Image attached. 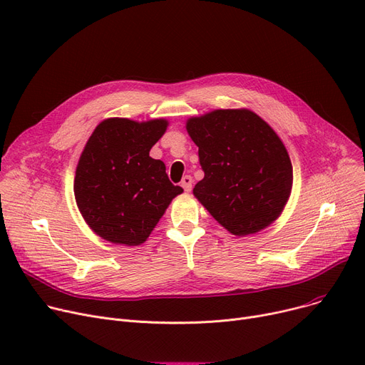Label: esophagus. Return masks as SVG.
Masks as SVG:
<instances>
[{"label":"esophagus","mask_w":365,"mask_h":365,"mask_svg":"<svg viewBox=\"0 0 365 365\" xmlns=\"http://www.w3.org/2000/svg\"><path fill=\"white\" fill-rule=\"evenodd\" d=\"M182 187L186 190V192H190V189H192V178L190 176H185L180 182Z\"/></svg>","instance_id":"esophagus-1"}]
</instances>
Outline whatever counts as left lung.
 Returning <instances> with one entry per match:
<instances>
[{
    "label": "left lung",
    "instance_id": "8db88e82",
    "mask_svg": "<svg viewBox=\"0 0 365 365\" xmlns=\"http://www.w3.org/2000/svg\"><path fill=\"white\" fill-rule=\"evenodd\" d=\"M204 179L195 198L234 235L256 234L279 217L293 167L271 125L248 109H217L189 118Z\"/></svg>",
    "mask_w": 365,
    "mask_h": 365
}]
</instances>
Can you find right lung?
Listing matches in <instances>:
<instances>
[{"label":"right lung","instance_id":"right-lung-1","mask_svg":"<svg viewBox=\"0 0 365 365\" xmlns=\"http://www.w3.org/2000/svg\"><path fill=\"white\" fill-rule=\"evenodd\" d=\"M167 120L108 118L94 128L75 171L76 205L93 231L113 244L139 245L171 200L183 192L161 160L149 157Z\"/></svg>","mask_w":365,"mask_h":365}]
</instances>
